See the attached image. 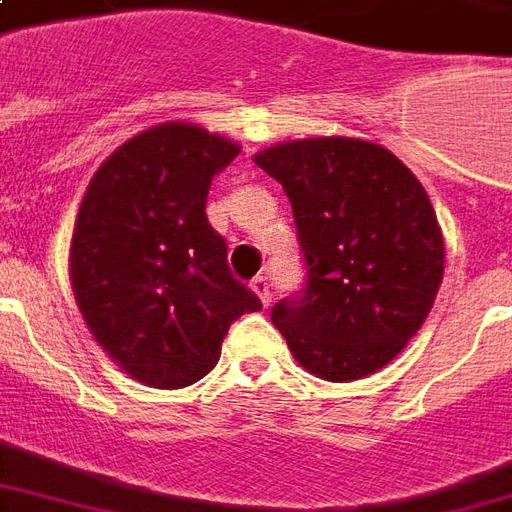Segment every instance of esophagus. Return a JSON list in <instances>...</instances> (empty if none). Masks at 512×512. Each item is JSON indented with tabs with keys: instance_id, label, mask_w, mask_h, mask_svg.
<instances>
[{
	"instance_id": "1",
	"label": "esophagus",
	"mask_w": 512,
	"mask_h": 512,
	"mask_svg": "<svg viewBox=\"0 0 512 512\" xmlns=\"http://www.w3.org/2000/svg\"><path fill=\"white\" fill-rule=\"evenodd\" d=\"M252 290H255L257 298L263 300V306L271 303V284H268V276H255V279H252Z\"/></svg>"
}]
</instances>
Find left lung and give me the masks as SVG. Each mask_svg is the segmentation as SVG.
<instances>
[{
	"label": "left lung",
	"instance_id": "8db88e82",
	"mask_svg": "<svg viewBox=\"0 0 512 512\" xmlns=\"http://www.w3.org/2000/svg\"><path fill=\"white\" fill-rule=\"evenodd\" d=\"M290 198L306 284L271 308L295 360L327 381L392 362L443 282V236L427 193L381 144L319 136L255 155Z\"/></svg>",
	"mask_w": 512,
	"mask_h": 512
}]
</instances>
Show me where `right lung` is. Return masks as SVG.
<instances>
[{
  "label": "right lung",
  "mask_w": 512,
  "mask_h": 512,
  "mask_svg": "<svg viewBox=\"0 0 512 512\" xmlns=\"http://www.w3.org/2000/svg\"><path fill=\"white\" fill-rule=\"evenodd\" d=\"M239 144L163 123L117 147L74 222L69 279L85 325L128 376L182 389L220 360L230 325L263 303L228 268L209 225L212 179Z\"/></svg>",
  "instance_id": "obj_1"
}]
</instances>
